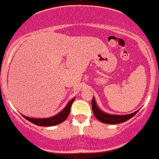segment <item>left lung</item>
<instances>
[{
	"mask_svg": "<svg viewBox=\"0 0 159 159\" xmlns=\"http://www.w3.org/2000/svg\"><path fill=\"white\" fill-rule=\"evenodd\" d=\"M91 104H92V111L94 113V116L96 117L98 121H102L103 123H106V124H119V123H122L126 121L127 120L130 119L134 116L136 113L139 111H136L135 112L130 115H108V114L105 113L102 111H101L98 108L96 105L95 102H94V98H93L92 101H91Z\"/></svg>",
	"mask_w": 159,
	"mask_h": 159,
	"instance_id": "obj_1",
	"label": "left lung"
}]
</instances>
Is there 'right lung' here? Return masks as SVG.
<instances>
[{"instance_id": "obj_1", "label": "right lung", "mask_w": 159, "mask_h": 159, "mask_svg": "<svg viewBox=\"0 0 159 159\" xmlns=\"http://www.w3.org/2000/svg\"><path fill=\"white\" fill-rule=\"evenodd\" d=\"M75 98H73L72 100H70L69 103L66 105L65 108L60 112V113L57 114L55 116L51 117L48 118H28V117L25 116L23 115L24 118L25 119H27L28 121H29L30 122L33 123V124L36 125L38 126H53L56 125H58L60 123L63 122L67 118H68V115L70 113V107H71L72 103L75 101Z\"/></svg>"}]
</instances>
